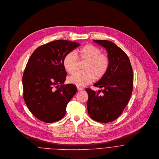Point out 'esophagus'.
Here are the masks:
<instances>
[{
    "label": "esophagus",
    "instance_id": "1",
    "mask_svg": "<svg viewBox=\"0 0 159 159\" xmlns=\"http://www.w3.org/2000/svg\"><path fill=\"white\" fill-rule=\"evenodd\" d=\"M77 89H78V91H83V88H81V87H79V86H78V87H77Z\"/></svg>",
    "mask_w": 159,
    "mask_h": 159
}]
</instances>
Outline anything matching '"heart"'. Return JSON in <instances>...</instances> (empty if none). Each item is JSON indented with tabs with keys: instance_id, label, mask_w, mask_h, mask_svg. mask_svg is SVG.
<instances>
[{
	"instance_id": "obj_1",
	"label": "heart",
	"mask_w": 159,
	"mask_h": 159,
	"mask_svg": "<svg viewBox=\"0 0 159 159\" xmlns=\"http://www.w3.org/2000/svg\"><path fill=\"white\" fill-rule=\"evenodd\" d=\"M79 60L86 61L84 65V71H78L70 76L68 81L70 83L79 87L85 86L91 83L96 78H102L108 71L109 59L101 50L93 44H87L81 48L76 53L73 52L66 53L63 60V65L69 73H73L78 66Z\"/></svg>"
}]
</instances>
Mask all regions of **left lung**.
<instances>
[{
	"instance_id": "left-lung-1",
	"label": "left lung",
	"mask_w": 159,
	"mask_h": 159,
	"mask_svg": "<svg viewBox=\"0 0 159 159\" xmlns=\"http://www.w3.org/2000/svg\"><path fill=\"white\" fill-rule=\"evenodd\" d=\"M93 41L106 48L109 67L106 75L94 84L102 88L101 91L96 92L86 89L88 94L87 108L93 120L108 123L122 113L130 99L133 88V72L128 55L121 48L107 40Z\"/></svg>"
}]
</instances>
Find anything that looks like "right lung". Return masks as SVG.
<instances>
[{
	"label": "right lung",
	"mask_w": 159,
	"mask_h": 159,
	"mask_svg": "<svg viewBox=\"0 0 159 159\" xmlns=\"http://www.w3.org/2000/svg\"><path fill=\"white\" fill-rule=\"evenodd\" d=\"M80 45L66 40L53 41L38 48L28 60L23 75V98L39 120L52 123L64 117L76 87L63 84L67 73L63 60Z\"/></svg>",
	"instance_id": "obj_1"
}]
</instances>
